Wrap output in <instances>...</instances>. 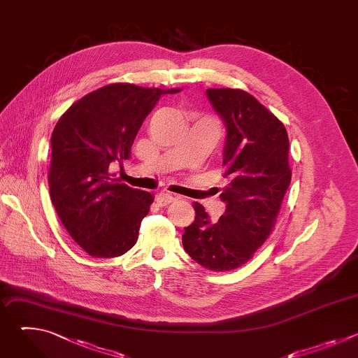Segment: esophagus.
I'll list each match as a JSON object with an SVG mask.
<instances>
[{
	"label": "esophagus",
	"instance_id": "1",
	"mask_svg": "<svg viewBox=\"0 0 358 358\" xmlns=\"http://www.w3.org/2000/svg\"><path fill=\"white\" fill-rule=\"evenodd\" d=\"M156 199H157L160 206H167V203H170L176 199V195L170 194V192H160V194H157Z\"/></svg>",
	"mask_w": 358,
	"mask_h": 358
}]
</instances>
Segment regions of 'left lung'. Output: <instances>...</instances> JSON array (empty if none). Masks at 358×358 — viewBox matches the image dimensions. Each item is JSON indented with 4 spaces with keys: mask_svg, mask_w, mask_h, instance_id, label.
<instances>
[{
    "mask_svg": "<svg viewBox=\"0 0 358 358\" xmlns=\"http://www.w3.org/2000/svg\"><path fill=\"white\" fill-rule=\"evenodd\" d=\"M227 136L222 166L228 184L220 198L225 213L213 222L195 202V220L182 235L189 257L210 271L246 264L269 236L289 188V138L283 123L252 94L239 89H207Z\"/></svg>",
    "mask_w": 358,
    "mask_h": 358,
    "instance_id": "8db88e82",
    "label": "left lung"
}]
</instances>
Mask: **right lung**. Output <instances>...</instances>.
Here are the masks:
<instances>
[{"mask_svg": "<svg viewBox=\"0 0 358 358\" xmlns=\"http://www.w3.org/2000/svg\"><path fill=\"white\" fill-rule=\"evenodd\" d=\"M171 92L108 85L78 100L54 129L50 201L69 235L90 257H120L137 241L155 196L120 184L109 167L130 157L144 119Z\"/></svg>", "mask_w": 358, "mask_h": 358, "instance_id": "add662e5", "label": "right lung"}]
</instances>
